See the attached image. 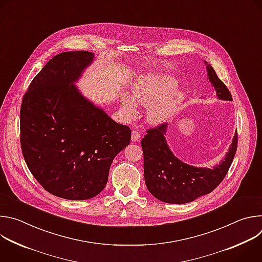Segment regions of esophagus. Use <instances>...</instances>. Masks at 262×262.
Here are the masks:
<instances>
[{
    "label": "esophagus",
    "instance_id": "1",
    "mask_svg": "<svg viewBox=\"0 0 262 262\" xmlns=\"http://www.w3.org/2000/svg\"><path fill=\"white\" fill-rule=\"evenodd\" d=\"M141 138V134L138 130H133L132 132V141L133 142H137L139 141Z\"/></svg>",
    "mask_w": 262,
    "mask_h": 262
}]
</instances>
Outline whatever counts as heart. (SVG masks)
<instances>
[{"instance_id":"1","label":"heart","mask_w":262,"mask_h":262,"mask_svg":"<svg viewBox=\"0 0 262 262\" xmlns=\"http://www.w3.org/2000/svg\"><path fill=\"white\" fill-rule=\"evenodd\" d=\"M177 81L168 74L149 73L140 78L132 86V97L124 95L121 99L123 114L132 118L137 113L136 103L147 108V120L151 124L169 121L182 101V93L174 90Z\"/></svg>"}]
</instances>
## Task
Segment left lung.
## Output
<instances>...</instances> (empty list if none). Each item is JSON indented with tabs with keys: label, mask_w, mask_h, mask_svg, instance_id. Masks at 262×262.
Listing matches in <instances>:
<instances>
[{
	"label": "left lung",
	"mask_w": 262,
	"mask_h": 262,
	"mask_svg": "<svg viewBox=\"0 0 262 262\" xmlns=\"http://www.w3.org/2000/svg\"><path fill=\"white\" fill-rule=\"evenodd\" d=\"M207 74L216 95L223 100L232 96L214 69L206 63ZM168 123L147 130L141 145L144 154V177L148 191L157 199L172 204H183L209 194L225 178L237 149L235 133L229 151L222 163L212 169L198 168L184 164L170 150L165 139Z\"/></svg>",
	"instance_id": "left-lung-1"
}]
</instances>
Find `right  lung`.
<instances>
[{
  "label": "right lung",
  "mask_w": 262,
  "mask_h": 262,
  "mask_svg": "<svg viewBox=\"0 0 262 262\" xmlns=\"http://www.w3.org/2000/svg\"><path fill=\"white\" fill-rule=\"evenodd\" d=\"M94 58L87 51L51 59L31 82L20 106V146L33 176L49 193L86 200L106 184L114 158L132 130L73 85Z\"/></svg>",
  "instance_id": "obj_1"
}]
</instances>
